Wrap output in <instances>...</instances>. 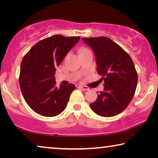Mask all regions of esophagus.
<instances>
[{
    "label": "esophagus",
    "instance_id": "esophagus-1",
    "mask_svg": "<svg viewBox=\"0 0 158 158\" xmlns=\"http://www.w3.org/2000/svg\"><path fill=\"white\" fill-rule=\"evenodd\" d=\"M76 87L77 88H81V89H83L85 90H89L90 89L88 86H85V85H80V84H77Z\"/></svg>",
    "mask_w": 158,
    "mask_h": 158
}]
</instances>
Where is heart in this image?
Here are the masks:
<instances>
[{"mask_svg":"<svg viewBox=\"0 0 158 158\" xmlns=\"http://www.w3.org/2000/svg\"><path fill=\"white\" fill-rule=\"evenodd\" d=\"M86 49H86V48H85V47H82V48H81V49H80V51H79V52H81V51H84V50H86Z\"/></svg>","mask_w":158,"mask_h":158,"instance_id":"b5f03b06","label":"heart"}]
</instances>
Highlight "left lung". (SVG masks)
I'll return each instance as SVG.
<instances>
[{"label":"left lung","instance_id":"1","mask_svg":"<svg viewBox=\"0 0 158 158\" xmlns=\"http://www.w3.org/2000/svg\"><path fill=\"white\" fill-rule=\"evenodd\" d=\"M95 53L98 73L102 77L103 91L90 107L103 117L118 115L127 108L135 95L138 76L135 64L125 51L107 37L83 38Z\"/></svg>","mask_w":158,"mask_h":158}]
</instances>
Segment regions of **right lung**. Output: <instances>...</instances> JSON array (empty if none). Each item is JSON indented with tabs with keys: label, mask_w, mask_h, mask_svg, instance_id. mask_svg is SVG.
Returning <instances> with one entry per match:
<instances>
[{
	"label": "right lung",
	"mask_w": 158,
	"mask_h": 158,
	"mask_svg": "<svg viewBox=\"0 0 158 158\" xmlns=\"http://www.w3.org/2000/svg\"><path fill=\"white\" fill-rule=\"evenodd\" d=\"M80 37L55 35L39 41L23 56L21 63L19 85L28 105L41 116H58L66 108L75 85H60L54 78L67 53L79 42Z\"/></svg>",
	"instance_id": "add662e5"
}]
</instances>
